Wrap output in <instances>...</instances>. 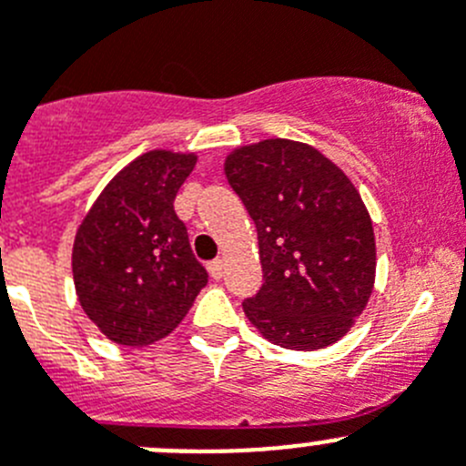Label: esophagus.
Listing matches in <instances>:
<instances>
[{
	"mask_svg": "<svg viewBox=\"0 0 466 466\" xmlns=\"http://www.w3.org/2000/svg\"><path fill=\"white\" fill-rule=\"evenodd\" d=\"M207 268H208V273H211L213 280H220V278H223V273H225L223 259H213V262L207 264Z\"/></svg>",
	"mask_w": 466,
	"mask_h": 466,
	"instance_id": "obj_1",
	"label": "esophagus"
}]
</instances>
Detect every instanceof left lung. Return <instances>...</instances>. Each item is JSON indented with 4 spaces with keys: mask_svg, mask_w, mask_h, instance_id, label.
Masks as SVG:
<instances>
[{
    "mask_svg": "<svg viewBox=\"0 0 466 466\" xmlns=\"http://www.w3.org/2000/svg\"><path fill=\"white\" fill-rule=\"evenodd\" d=\"M258 228L264 282L243 301L273 345L310 351L351 329L375 285V232L359 190L315 147L264 140L225 160Z\"/></svg>",
    "mask_w": 466,
    "mask_h": 466,
    "instance_id": "1",
    "label": "left lung"
}]
</instances>
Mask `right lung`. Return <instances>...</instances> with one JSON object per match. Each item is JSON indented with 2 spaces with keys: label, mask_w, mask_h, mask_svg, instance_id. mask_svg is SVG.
I'll list each match as a JSON object with an SVG mask.
<instances>
[{
  "label": "right lung",
  "mask_w": 466,
  "mask_h": 466,
  "mask_svg": "<svg viewBox=\"0 0 466 466\" xmlns=\"http://www.w3.org/2000/svg\"><path fill=\"white\" fill-rule=\"evenodd\" d=\"M195 160L163 149L142 154L106 186L77 229V299L116 345H151L172 333L207 285V268L174 213Z\"/></svg>",
  "instance_id": "obj_1"
}]
</instances>
